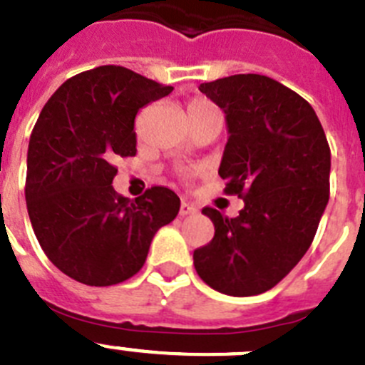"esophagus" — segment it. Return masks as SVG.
Segmentation results:
<instances>
[{"label":"esophagus","instance_id":"1","mask_svg":"<svg viewBox=\"0 0 365 365\" xmlns=\"http://www.w3.org/2000/svg\"><path fill=\"white\" fill-rule=\"evenodd\" d=\"M197 208L194 207V205L187 203V201H182V205H180V215H190V214H196Z\"/></svg>","mask_w":365,"mask_h":365}]
</instances>
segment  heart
<instances>
[{"mask_svg":"<svg viewBox=\"0 0 365 365\" xmlns=\"http://www.w3.org/2000/svg\"><path fill=\"white\" fill-rule=\"evenodd\" d=\"M214 105L208 103L207 100H194L192 103H190V110H200V108H212Z\"/></svg>","mask_w":365,"mask_h":365,"instance_id":"obj_1","label":"heart"}]
</instances>
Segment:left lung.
I'll list each match as a JSON object with an SVG mask.
<instances>
[{
  "label": "left lung",
  "mask_w": 365,
  "mask_h": 365,
  "mask_svg": "<svg viewBox=\"0 0 365 365\" xmlns=\"http://www.w3.org/2000/svg\"><path fill=\"white\" fill-rule=\"evenodd\" d=\"M200 91L226 115L219 176L244 208L237 217L203 208L215 233L194 251V267L222 294H262L287 277L316 237L330 197V146L309 101L272 78L233 74Z\"/></svg>",
  "instance_id": "obj_1"
}]
</instances>
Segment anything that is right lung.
<instances>
[{
	"label": "right lung",
	"mask_w": 365,
	"mask_h": 365,
	"mask_svg": "<svg viewBox=\"0 0 365 365\" xmlns=\"http://www.w3.org/2000/svg\"><path fill=\"white\" fill-rule=\"evenodd\" d=\"M173 87L121 66L63 81L28 144V215L46 257L73 280L121 284L140 271L153 235L178 215L180 197L151 187L135 201L112 187L115 158L135 157V115Z\"/></svg>",
	"instance_id": "right-lung-1"
}]
</instances>
